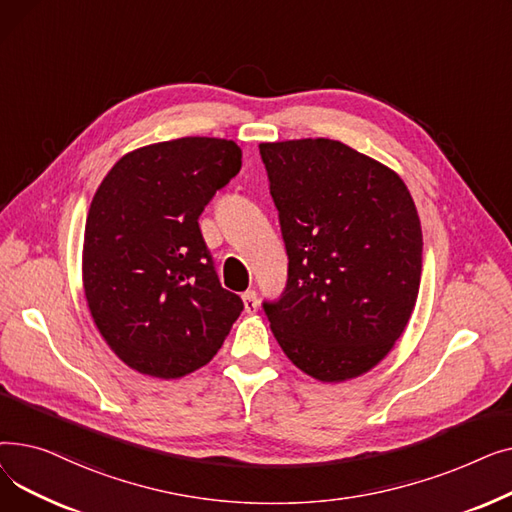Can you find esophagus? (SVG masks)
Instances as JSON below:
<instances>
[{
  "label": "esophagus",
  "mask_w": 512,
  "mask_h": 512,
  "mask_svg": "<svg viewBox=\"0 0 512 512\" xmlns=\"http://www.w3.org/2000/svg\"><path fill=\"white\" fill-rule=\"evenodd\" d=\"M242 303H245V311H247V313H255V311L259 309L257 292H255V290H247V292H242Z\"/></svg>",
  "instance_id": "obj_1"
}]
</instances>
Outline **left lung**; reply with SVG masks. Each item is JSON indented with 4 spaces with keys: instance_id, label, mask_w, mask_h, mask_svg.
<instances>
[{
    "instance_id": "obj_1",
    "label": "left lung",
    "mask_w": 512,
    "mask_h": 512,
    "mask_svg": "<svg viewBox=\"0 0 512 512\" xmlns=\"http://www.w3.org/2000/svg\"><path fill=\"white\" fill-rule=\"evenodd\" d=\"M280 213L288 282L263 303L284 355L338 384L378 365L405 332L421 282L423 234L402 178L332 139L261 143Z\"/></svg>"
}]
</instances>
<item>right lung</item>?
I'll use <instances>...</instances> for the list:
<instances>
[{
    "label": "right lung",
    "mask_w": 512,
    "mask_h": 512,
    "mask_svg": "<svg viewBox=\"0 0 512 512\" xmlns=\"http://www.w3.org/2000/svg\"><path fill=\"white\" fill-rule=\"evenodd\" d=\"M240 166L234 141L182 137L122 155L95 191L83 288L99 334L130 369L184 378L230 334L242 301L222 288L199 215Z\"/></svg>",
    "instance_id": "obj_1"
}]
</instances>
